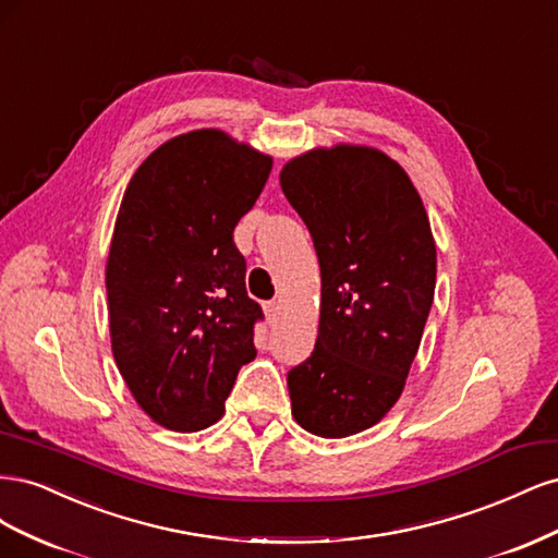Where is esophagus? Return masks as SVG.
<instances>
[{
    "label": "esophagus",
    "mask_w": 558,
    "mask_h": 558,
    "mask_svg": "<svg viewBox=\"0 0 558 558\" xmlns=\"http://www.w3.org/2000/svg\"><path fill=\"white\" fill-rule=\"evenodd\" d=\"M265 314L269 318V324H277V318L281 314V302L279 300H269L265 302Z\"/></svg>",
    "instance_id": "1"
}]
</instances>
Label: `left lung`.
<instances>
[{
    "label": "left lung",
    "mask_w": 558,
    "mask_h": 558,
    "mask_svg": "<svg viewBox=\"0 0 558 558\" xmlns=\"http://www.w3.org/2000/svg\"><path fill=\"white\" fill-rule=\"evenodd\" d=\"M279 181L320 265L316 347L289 373L293 416L320 437L356 435L398 402L424 335L437 267L428 214L373 146L312 148Z\"/></svg>",
    "instance_id": "8db88e82"
}]
</instances>
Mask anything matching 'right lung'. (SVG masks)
I'll use <instances>...</instances> for the list:
<instances>
[{
    "mask_svg": "<svg viewBox=\"0 0 558 558\" xmlns=\"http://www.w3.org/2000/svg\"><path fill=\"white\" fill-rule=\"evenodd\" d=\"M269 172L272 156L205 128L158 146L125 189L105 279L111 351L132 398L170 430L216 424L256 359L263 310L232 232Z\"/></svg>",
    "mask_w": 558,
    "mask_h": 558,
    "instance_id": "1",
    "label": "right lung"
}]
</instances>
